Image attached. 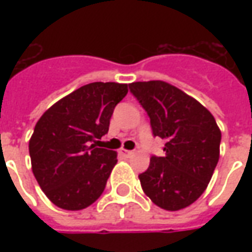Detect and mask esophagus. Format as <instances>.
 Wrapping results in <instances>:
<instances>
[{"mask_svg": "<svg viewBox=\"0 0 252 252\" xmlns=\"http://www.w3.org/2000/svg\"><path fill=\"white\" fill-rule=\"evenodd\" d=\"M120 154L123 155V157H126V158H129V157L133 155V151H129V150H124V148H123V150L120 151Z\"/></svg>", "mask_w": 252, "mask_h": 252, "instance_id": "esophagus-1", "label": "esophagus"}]
</instances>
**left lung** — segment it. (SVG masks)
I'll return each mask as SVG.
<instances>
[{
	"mask_svg": "<svg viewBox=\"0 0 252 252\" xmlns=\"http://www.w3.org/2000/svg\"><path fill=\"white\" fill-rule=\"evenodd\" d=\"M147 112L154 136L164 140L163 157H151L139 175L155 205L180 211L191 205L211 181L220 157L221 132L205 106L163 81L129 83Z\"/></svg>",
	"mask_w": 252,
	"mask_h": 252,
	"instance_id": "8db88e82",
	"label": "left lung"
}]
</instances>
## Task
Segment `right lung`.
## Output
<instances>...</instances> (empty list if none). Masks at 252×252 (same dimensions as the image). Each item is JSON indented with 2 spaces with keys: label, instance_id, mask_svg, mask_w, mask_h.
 I'll list each match as a JSON object with an SVG mask.
<instances>
[{
  "label": "right lung",
  "instance_id": "obj_1",
  "mask_svg": "<svg viewBox=\"0 0 252 252\" xmlns=\"http://www.w3.org/2000/svg\"><path fill=\"white\" fill-rule=\"evenodd\" d=\"M126 93V83H89L59 99L36 123L30 140L32 171L52 204L81 211L102 194L117 153L92 143L108 133L113 109Z\"/></svg>",
  "mask_w": 252,
  "mask_h": 252
}]
</instances>
